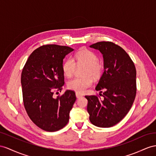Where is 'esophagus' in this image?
Returning a JSON list of instances; mask_svg holds the SVG:
<instances>
[{"label":"esophagus","instance_id":"1","mask_svg":"<svg viewBox=\"0 0 156 156\" xmlns=\"http://www.w3.org/2000/svg\"><path fill=\"white\" fill-rule=\"evenodd\" d=\"M76 96L77 98H80L83 96V94L80 92H76Z\"/></svg>","mask_w":156,"mask_h":156}]
</instances>
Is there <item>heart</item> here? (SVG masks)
Segmentation results:
<instances>
[{
	"instance_id": "heart-1",
	"label": "heart",
	"mask_w": 156,
	"mask_h": 156,
	"mask_svg": "<svg viewBox=\"0 0 156 156\" xmlns=\"http://www.w3.org/2000/svg\"><path fill=\"white\" fill-rule=\"evenodd\" d=\"M98 61V55L94 52L87 49L78 51L75 54L74 59L71 57L66 58L62 65V70L67 77H70L74 74L76 65L78 66H85L83 73L85 76L70 80L68 82V87L77 92H83L91 86L93 78L91 76L98 79L101 76L103 70V65Z\"/></svg>"
}]
</instances>
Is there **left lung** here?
Instances as JSON below:
<instances>
[{"label": "left lung", "mask_w": 156, "mask_h": 156, "mask_svg": "<svg viewBox=\"0 0 156 156\" xmlns=\"http://www.w3.org/2000/svg\"><path fill=\"white\" fill-rule=\"evenodd\" d=\"M103 55L104 72L95 90L99 95H86L90 121L94 125L108 128L119 122L129 113L136 93V70L129 55L110 41L90 46Z\"/></svg>", "instance_id": "8db88e82"}]
</instances>
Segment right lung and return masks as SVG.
I'll return each instance as SVG.
<instances>
[{"mask_svg":"<svg viewBox=\"0 0 156 156\" xmlns=\"http://www.w3.org/2000/svg\"><path fill=\"white\" fill-rule=\"evenodd\" d=\"M74 49L67 46L46 45L33 51L22 72L23 105L30 119L40 129L55 132L69 121L70 111L76 99L74 91L54 97L55 90L65 84L63 59Z\"/></svg>","mask_w":156,"mask_h":156,"instance_id":"1","label":"right lung"}]
</instances>
